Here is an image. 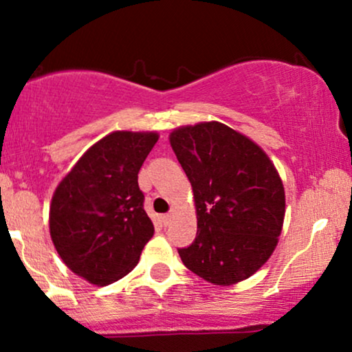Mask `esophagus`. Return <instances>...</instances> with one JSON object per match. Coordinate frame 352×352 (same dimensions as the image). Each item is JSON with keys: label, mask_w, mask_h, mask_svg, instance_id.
<instances>
[{"label": "esophagus", "mask_w": 352, "mask_h": 352, "mask_svg": "<svg viewBox=\"0 0 352 352\" xmlns=\"http://www.w3.org/2000/svg\"><path fill=\"white\" fill-rule=\"evenodd\" d=\"M170 220H172V215H170V213H167V215H164V217H162V223L165 225V227H167V225L170 223Z\"/></svg>", "instance_id": "obj_1"}]
</instances>
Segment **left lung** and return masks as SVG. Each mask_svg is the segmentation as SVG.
Wrapping results in <instances>:
<instances>
[{"label": "left lung", "instance_id": "8db88e82", "mask_svg": "<svg viewBox=\"0 0 352 352\" xmlns=\"http://www.w3.org/2000/svg\"><path fill=\"white\" fill-rule=\"evenodd\" d=\"M170 145L192 184L197 238L179 254L213 285L250 278L272 256L285 220V188L270 157L221 122L179 127Z\"/></svg>", "mask_w": 352, "mask_h": 352}]
</instances>
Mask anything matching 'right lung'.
<instances>
[{"instance_id": "1", "label": "right lung", "mask_w": 352, "mask_h": 352, "mask_svg": "<svg viewBox=\"0 0 352 352\" xmlns=\"http://www.w3.org/2000/svg\"><path fill=\"white\" fill-rule=\"evenodd\" d=\"M157 140L155 132H112L80 157L52 195V243L67 268L92 285L131 273L153 235L137 175Z\"/></svg>"}]
</instances>
